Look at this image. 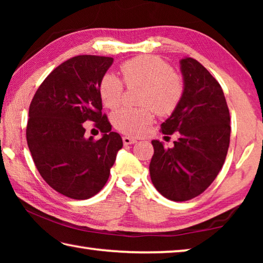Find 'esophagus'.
<instances>
[{
    "instance_id": "1",
    "label": "esophagus",
    "mask_w": 263,
    "mask_h": 263,
    "mask_svg": "<svg viewBox=\"0 0 263 263\" xmlns=\"http://www.w3.org/2000/svg\"><path fill=\"white\" fill-rule=\"evenodd\" d=\"M123 142H124V145H132V144H135V142H137V140L133 139V138L127 137V136H124Z\"/></svg>"
}]
</instances>
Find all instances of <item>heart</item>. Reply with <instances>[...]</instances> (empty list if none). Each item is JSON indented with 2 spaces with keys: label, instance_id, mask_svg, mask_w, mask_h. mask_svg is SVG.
<instances>
[{
  "label": "heart",
  "instance_id": "obj_1",
  "mask_svg": "<svg viewBox=\"0 0 263 263\" xmlns=\"http://www.w3.org/2000/svg\"><path fill=\"white\" fill-rule=\"evenodd\" d=\"M121 72L127 86L145 87L141 103L145 108H123L112 116L115 127L128 136H140L153 122V110L160 116L174 111L183 95V81L173 72L171 65L154 55H140L127 60L121 66ZM123 82L116 75L108 73L102 79L100 95L105 106L115 109L123 100Z\"/></svg>",
  "mask_w": 263,
  "mask_h": 263
}]
</instances>
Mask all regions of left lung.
<instances>
[{
	"instance_id": "8db88e82",
	"label": "left lung",
	"mask_w": 263,
	"mask_h": 263,
	"mask_svg": "<svg viewBox=\"0 0 263 263\" xmlns=\"http://www.w3.org/2000/svg\"><path fill=\"white\" fill-rule=\"evenodd\" d=\"M183 95L161 124L163 135L180 132L174 147L152 140V183L174 202L201 195L224 164L230 145V112L224 92L209 70L193 58L180 60Z\"/></svg>"
}]
</instances>
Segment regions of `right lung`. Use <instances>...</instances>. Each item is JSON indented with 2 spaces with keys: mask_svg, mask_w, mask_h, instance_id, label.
I'll return each mask as SVG.
<instances>
[{
  "mask_svg": "<svg viewBox=\"0 0 263 263\" xmlns=\"http://www.w3.org/2000/svg\"><path fill=\"white\" fill-rule=\"evenodd\" d=\"M114 59L78 55L62 62L35 91L30 104L26 140L39 174L58 193L87 199L103 188L123 147L102 115L100 84ZM94 121L104 132L94 141L83 123Z\"/></svg>",
  "mask_w": 263,
  "mask_h": 263,
  "instance_id": "add662e5",
  "label": "right lung"
}]
</instances>
